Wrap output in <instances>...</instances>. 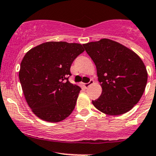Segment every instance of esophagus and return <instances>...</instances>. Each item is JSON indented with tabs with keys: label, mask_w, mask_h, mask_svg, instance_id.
<instances>
[{
	"label": "esophagus",
	"mask_w": 156,
	"mask_h": 156,
	"mask_svg": "<svg viewBox=\"0 0 156 156\" xmlns=\"http://www.w3.org/2000/svg\"><path fill=\"white\" fill-rule=\"evenodd\" d=\"M93 83H94L93 80H90L89 83H83V86H84L85 88H88V87H90V85H92Z\"/></svg>",
	"instance_id": "obj_1"
}]
</instances>
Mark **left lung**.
Returning <instances> with one entry per match:
<instances>
[{
  "label": "left lung",
  "mask_w": 156,
  "mask_h": 156,
  "mask_svg": "<svg viewBox=\"0 0 156 156\" xmlns=\"http://www.w3.org/2000/svg\"><path fill=\"white\" fill-rule=\"evenodd\" d=\"M95 63L102 88L92 103L109 115L126 113L139 101L147 82V71L141 58L123 44L108 38L83 44Z\"/></svg>",
  "instance_id": "1"
}]
</instances>
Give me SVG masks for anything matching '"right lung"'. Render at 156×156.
<instances>
[{
  "mask_svg": "<svg viewBox=\"0 0 156 156\" xmlns=\"http://www.w3.org/2000/svg\"><path fill=\"white\" fill-rule=\"evenodd\" d=\"M84 51L81 44L65 41L43 43L26 53L19 79L33 113L48 122H59L74 109L81 87L68 81L70 66Z\"/></svg>",
  "mask_w": 156,
  "mask_h": 156,
  "instance_id": "add662e5",
  "label": "right lung"
}]
</instances>
